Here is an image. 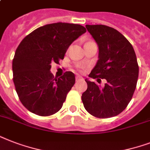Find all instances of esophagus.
Returning a JSON list of instances; mask_svg holds the SVG:
<instances>
[{
	"label": "esophagus",
	"mask_w": 150,
	"mask_h": 150,
	"mask_svg": "<svg viewBox=\"0 0 150 150\" xmlns=\"http://www.w3.org/2000/svg\"><path fill=\"white\" fill-rule=\"evenodd\" d=\"M82 79H83L82 76H80V75H76V77H75V80H76V81H79V80Z\"/></svg>",
	"instance_id": "1"
}]
</instances>
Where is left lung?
<instances>
[{
  "mask_svg": "<svg viewBox=\"0 0 150 150\" xmlns=\"http://www.w3.org/2000/svg\"><path fill=\"white\" fill-rule=\"evenodd\" d=\"M99 47V60L89 77L105 79L100 86L86 79L82 93L85 109L93 116L108 118L123 111L132 98L139 77L135 50L129 41L114 28L103 25H86Z\"/></svg>",
  "mask_w": 150,
  "mask_h": 150,
  "instance_id": "obj_1",
  "label": "left lung"
}]
</instances>
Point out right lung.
<instances>
[{
  "label": "right lung",
  "instance_id": "1",
  "mask_svg": "<svg viewBox=\"0 0 150 150\" xmlns=\"http://www.w3.org/2000/svg\"><path fill=\"white\" fill-rule=\"evenodd\" d=\"M86 29L78 24L52 23L35 29L20 43L12 61L13 82L20 101L32 113L59 111L75 82L71 71L54 78L51 63L64 59L69 46Z\"/></svg>",
  "mask_w": 150,
  "mask_h": 150
}]
</instances>
